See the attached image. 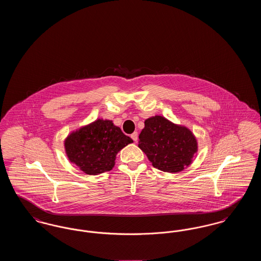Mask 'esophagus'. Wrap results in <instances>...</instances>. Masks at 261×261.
Wrapping results in <instances>:
<instances>
[{"label":"esophagus","instance_id":"obj_1","mask_svg":"<svg viewBox=\"0 0 261 261\" xmlns=\"http://www.w3.org/2000/svg\"><path fill=\"white\" fill-rule=\"evenodd\" d=\"M131 138H132V140H133L134 142H137V140H138V133H137V132L132 133V134H131Z\"/></svg>","mask_w":261,"mask_h":261}]
</instances>
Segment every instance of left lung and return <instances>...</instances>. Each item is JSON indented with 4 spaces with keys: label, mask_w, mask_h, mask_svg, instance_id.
I'll return each mask as SVG.
<instances>
[{
    "label": "left lung",
    "mask_w": 261,
    "mask_h": 261,
    "mask_svg": "<svg viewBox=\"0 0 261 261\" xmlns=\"http://www.w3.org/2000/svg\"><path fill=\"white\" fill-rule=\"evenodd\" d=\"M139 140V148L152 166L164 172L183 170L190 165L198 149L197 140L188 128L159 115L145 121Z\"/></svg>",
    "instance_id": "left-lung-1"
}]
</instances>
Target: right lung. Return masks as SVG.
Listing matches in <instances>:
<instances>
[{
    "instance_id": "obj_1",
    "label": "right lung",
    "mask_w": 261,
    "mask_h": 261,
    "mask_svg": "<svg viewBox=\"0 0 261 261\" xmlns=\"http://www.w3.org/2000/svg\"><path fill=\"white\" fill-rule=\"evenodd\" d=\"M133 143L111 120L98 119L71 133L65 140V151L69 161L89 175L112 170L116 153Z\"/></svg>"
}]
</instances>
